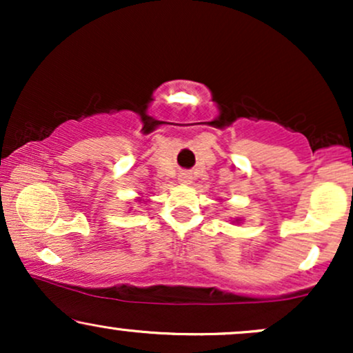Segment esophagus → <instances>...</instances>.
Wrapping results in <instances>:
<instances>
[{
    "label": "esophagus",
    "mask_w": 353,
    "mask_h": 353,
    "mask_svg": "<svg viewBox=\"0 0 353 353\" xmlns=\"http://www.w3.org/2000/svg\"><path fill=\"white\" fill-rule=\"evenodd\" d=\"M190 179H192V177H190L189 172H181L179 174V181L184 182V184H188V182H190Z\"/></svg>",
    "instance_id": "obj_1"
}]
</instances>
